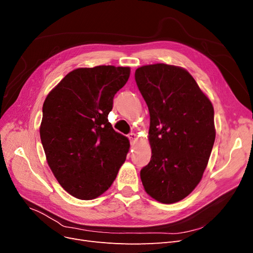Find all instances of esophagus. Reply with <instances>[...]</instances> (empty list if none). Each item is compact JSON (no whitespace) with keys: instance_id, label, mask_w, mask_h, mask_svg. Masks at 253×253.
Segmentation results:
<instances>
[{"instance_id":"esophagus-1","label":"esophagus","mask_w":253,"mask_h":253,"mask_svg":"<svg viewBox=\"0 0 253 253\" xmlns=\"http://www.w3.org/2000/svg\"><path fill=\"white\" fill-rule=\"evenodd\" d=\"M127 137H128L129 141H131V143H132V144H135V141L137 140V136H136V134L131 133V134H128V135H127Z\"/></svg>"}]
</instances>
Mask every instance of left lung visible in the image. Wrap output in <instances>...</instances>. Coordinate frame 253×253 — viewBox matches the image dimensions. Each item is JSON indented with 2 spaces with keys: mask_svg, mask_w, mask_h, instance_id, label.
<instances>
[{
  "mask_svg": "<svg viewBox=\"0 0 253 253\" xmlns=\"http://www.w3.org/2000/svg\"><path fill=\"white\" fill-rule=\"evenodd\" d=\"M135 80L150 112L152 156L140 171L145 192L163 204L183 200L200 183L215 140L214 110L181 67L137 68Z\"/></svg>",
  "mask_w": 253,
  "mask_h": 253,
  "instance_id": "8db88e82",
  "label": "left lung"
}]
</instances>
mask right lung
Returning <instances> with one entry per match:
<instances>
[{"instance_id": "add662e5", "label": "right lung", "mask_w": 253, "mask_h": 253, "mask_svg": "<svg viewBox=\"0 0 253 253\" xmlns=\"http://www.w3.org/2000/svg\"><path fill=\"white\" fill-rule=\"evenodd\" d=\"M129 67L100 65L68 73L43 104L40 137L47 164L76 198L94 200L116 178L129 149L109 122L115 94Z\"/></svg>"}]
</instances>
